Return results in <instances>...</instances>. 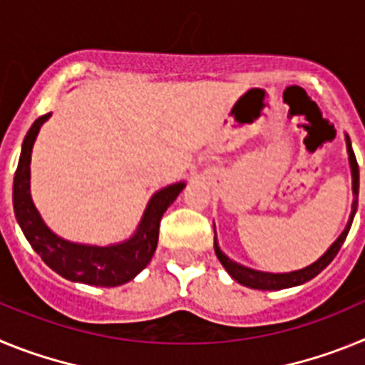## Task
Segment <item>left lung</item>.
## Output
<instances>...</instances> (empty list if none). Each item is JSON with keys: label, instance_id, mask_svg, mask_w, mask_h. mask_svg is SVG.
I'll return each mask as SVG.
<instances>
[{"label": "left lung", "instance_id": "8db88e82", "mask_svg": "<svg viewBox=\"0 0 365 365\" xmlns=\"http://www.w3.org/2000/svg\"><path fill=\"white\" fill-rule=\"evenodd\" d=\"M347 151H349V164H351V172H353V193L354 195H359V163H356V157H354V151L351 148V140L347 137ZM356 199L353 202V212H351V217L349 222H347L346 230L341 232L340 237L331 245L327 252L320 257V259L312 263V265L305 267L302 270H294V272H287V274H270V272H259V270H252V269H247V267L240 265V263H235V261L228 259L225 254L219 250L217 247V241L214 240V247H215V254H217L219 261H221V265L227 269V272L230 274L232 278L235 279L237 283L245 287H250V289H259V291H279V289H289V287H296V285H302V283L309 282L312 279L314 276L322 272L325 267L331 263V261L336 257L338 250L341 248L344 241H346L347 234H349V228H351V222H353L354 217V212H356Z\"/></svg>", "mask_w": 365, "mask_h": 365}]
</instances>
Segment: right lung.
<instances>
[{"label": "right lung", "instance_id": "1", "mask_svg": "<svg viewBox=\"0 0 365 365\" xmlns=\"http://www.w3.org/2000/svg\"><path fill=\"white\" fill-rule=\"evenodd\" d=\"M51 117V113L34 120L21 144V155L14 173L12 202L19 227L31 247L56 274L71 282L86 283L95 287H118L133 279L151 261L157 241L163 214L185 188V182L168 186L151 197L144 217L138 225L137 234L125 243L113 247H87L69 243L54 235L45 227L31 199V151L34 138L41 124Z\"/></svg>", "mask_w": 365, "mask_h": 365}]
</instances>
